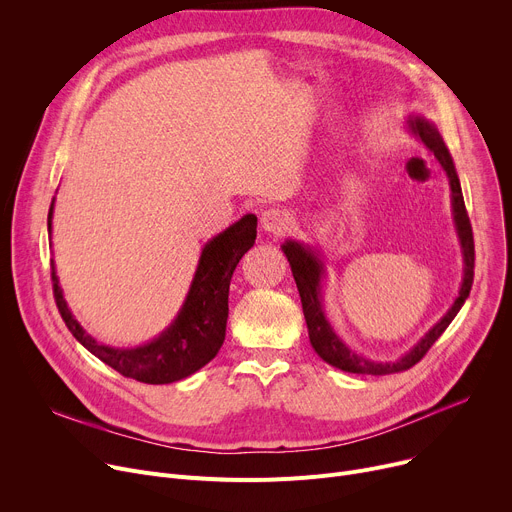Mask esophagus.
<instances>
[{
	"label": "esophagus",
	"instance_id": "esophagus-1",
	"mask_svg": "<svg viewBox=\"0 0 512 512\" xmlns=\"http://www.w3.org/2000/svg\"><path fill=\"white\" fill-rule=\"evenodd\" d=\"M259 224H261V230L267 234H282L288 230V218L280 210H265L259 216Z\"/></svg>",
	"mask_w": 512,
	"mask_h": 512
}]
</instances>
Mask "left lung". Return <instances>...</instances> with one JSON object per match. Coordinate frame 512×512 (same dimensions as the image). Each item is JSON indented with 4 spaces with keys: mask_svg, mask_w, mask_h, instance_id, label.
<instances>
[{
    "mask_svg": "<svg viewBox=\"0 0 512 512\" xmlns=\"http://www.w3.org/2000/svg\"><path fill=\"white\" fill-rule=\"evenodd\" d=\"M405 127L410 131L414 138L436 158L440 168L445 170L449 189H451V214H453V226L457 232V241L461 247L463 255V278L459 286V294L449 306V311L442 315L420 339L418 342L401 354L399 358L393 360H374L364 354H358L352 350L342 335H339L333 327V323L327 317L325 311V298H323V288L327 282V261L325 255L306 245L302 241H296V238H288L282 245V251L290 263L292 276L300 294L302 302V313L306 319V327H309V339L313 350L323 358L327 364L344 370V372H354V374H391V372H401L412 368L416 362L424 358V354L430 350V346L436 342V339L442 335L451 321L457 317L461 311V306L465 304V298L469 296L471 284H473V234H471V224L465 212V201L461 193V183L457 168L453 162V156L449 148L442 142L440 133L432 121H428L424 115H407Z\"/></svg>",
    "mask_w": 512,
    "mask_h": 512,
    "instance_id": "left-lung-1",
    "label": "left lung"
}]
</instances>
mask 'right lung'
Masks as SVG:
<instances>
[{"instance_id":"right-lung-1","label":"right lung","mask_w":512,"mask_h":512,"mask_svg":"<svg viewBox=\"0 0 512 512\" xmlns=\"http://www.w3.org/2000/svg\"><path fill=\"white\" fill-rule=\"evenodd\" d=\"M53 208L49 210V241L53 234ZM257 218L247 214L203 245L187 296L175 319L148 342L131 348L102 344L90 335L63 298V288L51 259V278L57 309L78 342L98 360L109 364L123 377L148 385L177 383L216 358L226 337L228 290L236 263L255 245Z\"/></svg>"}]
</instances>
